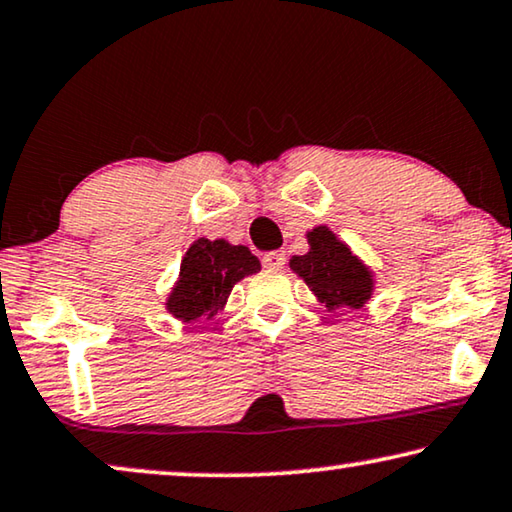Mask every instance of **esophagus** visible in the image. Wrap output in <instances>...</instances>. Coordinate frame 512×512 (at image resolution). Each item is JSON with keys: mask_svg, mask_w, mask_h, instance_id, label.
I'll return each instance as SVG.
<instances>
[{"mask_svg": "<svg viewBox=\"0 0 512 512\" xmlns=\"http://www.w3.org/2000/svg\"><path fill=\"white\" fill-rule=\"evenodd\" d=\"M263 265L270 270H281L286 265V254L284 251H270L263 256Z\"/></svg>", "mask_w": 512, "mask_h": 512, "instance_id": "esophagus-1", "label": "esophagus"}]
</instances>
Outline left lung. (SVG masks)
Returning a JSON list of instances; mask_svg holds the SVG:
<instances>
[{
	"mask_svg": "<svg viewBox=\"0 0 512 512\" xmlns=\"http://www.w3.org/2000/svg\"><path fill=\"white\" fill-rule=\"evenodd\" d=\"M309 251L305 256L291 258V270L314 291L328 311L362 309L372 298L374 279L358 256L330 231L316 226L307 233Z\"/></svg>",
	"mask_w": 512,
	"mask_h": 512,
	"instance_id": "1",
	"label": "left lung"
}]
</instances>
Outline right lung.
I'll list each match as a JSON object with an SVG mask.
<instances>
[{
	"label": "right lung",
	"mask_w": 512,
	"mask_h": 512,
	"mask_svg": "<svg viewBox=\"0 0 512 512\" xmlns=\"http://www.w3.org/2000/svg\"><path fill=\"white\" fill-rule=\"evenodd\" d=\"M261 270L258 258L242 244L201 238L191 244L180 265V279L166 307L184 323L214 316L224 309L240 279Z\"/></svg>",
	"instance_id": "add662e5"
}]
</instances>
